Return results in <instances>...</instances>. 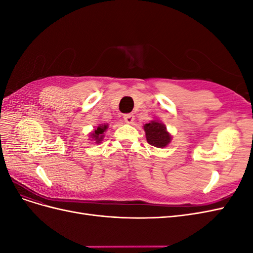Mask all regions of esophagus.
<instances>
[{"mask_svg": "<svg viewBox=\"0 0 253 253\" xmlns=\"http://www.w3.org/2000/svg\"><path fill=\"white\" fill-rule=\"evenodd\" d=\"M124 119H125L126 124H133L134 120H135V116L133 114H126L124 116Z\"/></svg>", "mask_w": 253, "mask_h": 253, "instance_id": "34e87169", "label": "esophagus"}]
</instances>
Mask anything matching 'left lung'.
<instances>
[{
    "mask_svg": "<svg viewBox=\"0 0 253 253\" xmlns=\"http://www.w3.org/2000/svg\"><path fill=\"white\" fill-rule=\"evenodd\" d=\"M147 141L155 148L163 149L169 145L172 140V135L168 132L167 126L159 120H151L143 126Z\"/></svg>",
    "mask_w": 253,
    "mask_h": 253,
    "instance_id": "1",
    "label": "left lung"
}]
</instances>
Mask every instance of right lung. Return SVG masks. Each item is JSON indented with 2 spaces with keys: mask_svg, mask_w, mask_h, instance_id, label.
<instances>
[{
  "mask_svg": "<svg viewBox=\"0 0 253 253\" xmlns=\"http://www.w3.org/2000/svg\"><path fill=\"white\" fill-rule=\"evenodd\" d=\"M109 127V125L106 124H103V125H99L95 129H93L89 133V138L88 140L90 141H95V143H101V141H103V138H104V132L108 129Z\"/></svg>",
  "mask_w": 253,
  "mask_h": 253,
  "instance_id": "right-lung-1",
  "label": "right lung"
}]
</instances>
